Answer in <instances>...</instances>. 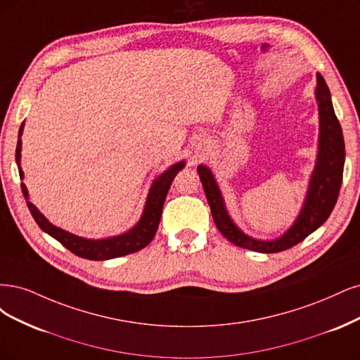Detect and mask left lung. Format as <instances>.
Segmentation results:
<instances>
[{"mask_svg": "<svg viewBox=\"0 0 360 360\" xmlns=\"http://www.w3.org/2000/svg\"><path fill=\"white\" fill-rule=\"evenodd\" d=\"M314 94L319 108V145L316 165L311 173L302 207H300L295 223L281 236L272 240H263L242 231L227 211L224 197L212 170L205 165L197 166L214 223L221 231V235L235 245L264 254L284 251L295 247L296 243L309 236L312 231H316L333 211L342 184L345 161L344 137L340 121L333 110L330 91L320 73H317V86Z\"/></svg>", "mask_w": 360, "mask_h": 360, "instance_id": "left-lung-1", "label": "left lung"}]
</instances>
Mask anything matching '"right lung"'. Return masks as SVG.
I'll return each mask as SVG.
<instances>
[{
    "instance_id": "add662e5",
    "label": "right lung",
    "mask_w": 360,
    "mask_h": 360,
    "mask_svg": "<svg viewBox=\"0 0 360 360\" xmlns=\"http://www.w3.org/2000/svg\"><path fill=\"white\" fill-rule=\"evenodd\" d=\"M25 122L20 124L19 134H18V146H16V165L19 169V176L24 179V170L20 167V150H22V133H24ZM185 167V161H179V163L170 166L167 170H165L161 175H158L153 184H150L146 202L143 206V212L139 218V221L130 229L117 236L101 238V239H89L77 236L75 233H70L61 227L53 226L48 218H46L36 206L30 202V195L27 185L22 184V193L27 200V206L36 219L39 227L44 231V233L51 235L58 242H61L63 245L70 250L76 256L88 259V260H109L127 256V254L136 252L139 250L145 248L148 243L154 239L157 229L161 219V212H163V205L166 200L167 191L170 185L178 175V172Z\"/></svg>"
}]
</instances>
